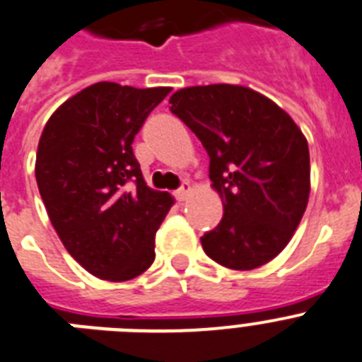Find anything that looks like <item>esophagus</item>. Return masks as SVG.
Masks as SVG:
<instances>
[{"label": "esophagus", "instance_id": "obj_1", "mask_svg": "<svg viewBox=\"0 0 362 362\" xmlns=\"http://www.w3.org/2000/svg\"><path fill=\"white\" fill-rule=\"evenodd\" d=\"M191 191H193V185H191L189 182H184L180 189H178L177 193H175V197H177L178 202H184V200H187V197H189V194H191Z\"/></svg>", "mask_w": 362, "mask_h": 362}]
</instances>
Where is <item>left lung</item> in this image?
I'll use <instances>...</instances> for the list:
<instances>
[{"label": "left lung", "mask_w": 362, "mask_h": 362, "mask_svg": "<svg viewBox=\"0 0 362 362\" xmlns=\"http://www.w3.org/2000/svg\"><path fill=\"white\" fill-rule=\"evenodd\" d=\"M169 103L206 147L211 187L224 206L220 224L200 238L206 255L238 272L268 264L306 211V136L284 109L244 86L185 87Z\"/></svg>", "instance_id": "left-lung-1"}]
</instances>
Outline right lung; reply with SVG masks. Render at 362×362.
Wrapping results in <instances>:
<instances>
[{
  "mask_svg": "<svg viewBox=\"0 0 362 362\" xmlns=\"http://www.w3.org/2000/svg\"><path fill=\"white\" fill-rule=\"evenodd\" d=\"M169 93L98 81L62 103L40 136L36 182L50 222L72 259L103 281L149 268L156 229L175 204L146 184L131 147Z\"/></svg>",
  "mask_w": 362,
  "mask_h": 362,
  "instance_id": "obj_1",
  "label": "right lung"
}]
</instances>
